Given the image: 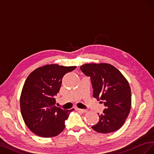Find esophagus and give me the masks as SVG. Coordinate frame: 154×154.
Returning <instances> with one entry per match:
<instances>
[{"label": "esophagus", "mask_w": 154, "mask_h": 154, "mask_svg": "<svg viewBox=\"0 0 154 154\" xmlns=\"http://www.w3.org/2000/svg\"><path fill=\"white\" fill-rule=\"evenodd\" d=\"M78 112H82V113H86L87 112V109H81V108H76Z\"/></svg>", "instance_id": "34e87169"}]
</instances>
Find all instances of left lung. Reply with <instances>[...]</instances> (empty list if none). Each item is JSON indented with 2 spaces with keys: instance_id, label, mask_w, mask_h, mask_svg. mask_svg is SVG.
I'll return each instance as SVG.
<instances>
[{
  "instance_id": "obj_1",
  "label": "left lung",
  "mask_w": 154,
  "mask_h": 154,
  "mask_svg": "<svg viewBox=\"0 0 154 154\" xmlns=\"http://www.w3.org/2000/svg\"><path fill=\"white\" fill-rule=\"evenodd\" d=\"M80 68L91 78L94 97L102 100L106 107L101 115L98 113L99 121L91 128L103 134L119 130L124 125L131 108V89L128 81L110 64L87 63Z\"/></svg>"
}]
</instances>
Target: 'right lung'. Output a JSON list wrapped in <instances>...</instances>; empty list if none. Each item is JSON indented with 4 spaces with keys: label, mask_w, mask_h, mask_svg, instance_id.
I'll return each instance as SVG.
<instances>
[{
    "label": "right lung",
    "mask_w": 154,
    "mask_h": 154,
    "mask_svg": "<svg viewBox=\"0 0 154 154\" xmlns=\"http://www.w3.org/2000/svg\"><path fill=\"white\" fill-rule=\"evenodd\" d=\"M76 68L46 64L33 70L26 79L20 97V111L25 124L35 134L51 137L64 129V121L73 109L55 106L54 96L59 93L64 75Z\"/></svg>",
    "instance_id": "right-lung-1"
}]
</instances>
